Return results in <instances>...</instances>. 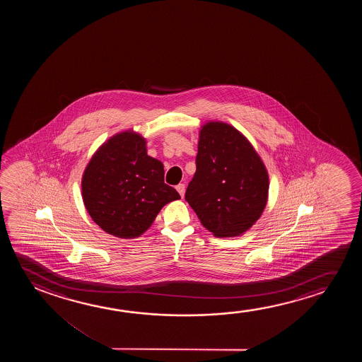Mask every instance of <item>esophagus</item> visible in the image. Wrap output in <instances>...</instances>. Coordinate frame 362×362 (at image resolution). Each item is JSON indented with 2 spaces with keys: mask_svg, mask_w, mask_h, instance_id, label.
Segmentation results:
<instances>
[{
  "mask_svg": "<svg viewBox=\"0 0 362 362\" xmlns=\"http://www.w3.org/2000/svg\"><path fill=\"white\" fill-rule=\"evenodd\" d=\"M177 190H178V193L180 194V197L183 198L184 194H185V184H178V185H177Z\"/></svg>",
  "mask_w": 362,
  "mask_h": 362,
  "instance_id": "1",
  "label": "esophagus"
}]
</instances>
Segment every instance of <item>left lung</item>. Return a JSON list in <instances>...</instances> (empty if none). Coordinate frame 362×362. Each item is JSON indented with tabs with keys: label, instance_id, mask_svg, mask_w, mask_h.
I'll list each match as a JSON object with an SVG mask.
<instances>
[{
	"label": "left lung",
	"instance_id": "1",
	"mask_svg": "<svg viewBox=\"0 0 362 362\" xmlns=\"http://www.w3.org/2000/svg\"><path fill=\"white\" fill-rule=\"evenodd\" d=\"M197 172L185 200L218 238L238 236L257 221L268 197V174L251 144L223 122L204 124Z\"/></svg>",
	"mask_w": 362,
	"mask_h": 362
}]
</instances>
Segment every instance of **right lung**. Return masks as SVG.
I'll return each instance as SVG.
<instances>
[{
    "instance_id": "1",
    "label": "right lung",
    "mask_w": 362,
    "mask_h": 362,
    "mask_svg": "<svg viewBox=\"0 0 362 362\" xmlns=\"http://www.w3.org/2000/svg\"><path fill=\"white\" fill-rule=\"evenodd\" d=\"M81 190L91 218L119 238L142 235L165 204L180 199L164 183L162 162L147 154L146 139L131 131L98 149L85 169Z\"/></svg>"
}]
</instances>
